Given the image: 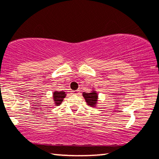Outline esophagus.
<instances>
[{"instance_id": "34e87169", "label": "esophagus", "mask_w": 159, "mask_h": 159, "mask_svg": "<svg viewBox=\"0 0 159 159\" xmlns=\"http://www.w3.org/2000/svg\"><path fill=\"white\" fill-rule=\"evenodd\" d=\"M80 93V91L78 90H74V91H72V94H73V95H78Z\"/></svg>"}]
</instances>
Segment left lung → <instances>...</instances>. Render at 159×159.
<instances>
[{
  "mask_svg": "<svg viewBox=\"0 0 159 159\" xmlns=\"http://www.w3.org/2000/svg\"><path fill=\"white\" fill-rule=\"evenodd\" d=\"M82 95H83L86 102L89 106L96 107L98 101V94L94 88H93L92 91L89 93H83Z\"/></svg>",
  "mask_w": 159,
  "mask_h": 159,
  "instance_id": "1",
  "label": "left lung"
}]
</instances>
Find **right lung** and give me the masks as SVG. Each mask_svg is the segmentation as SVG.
<instances>
[{"label":"right lung","instance_id":"1","mask_svg":"<svg viewBox=\"0 0 159 159\" xmlns=\"http://www.w3.org/2000/svg\"><path fill=\"white\" fill-rule=\"evenodd\" d=\"M66 93L63 91L55 90L52 93V100L55 106H59L66 97Z\"/></svg>","mask_w":159,"mask_h":159}]
</instances>
